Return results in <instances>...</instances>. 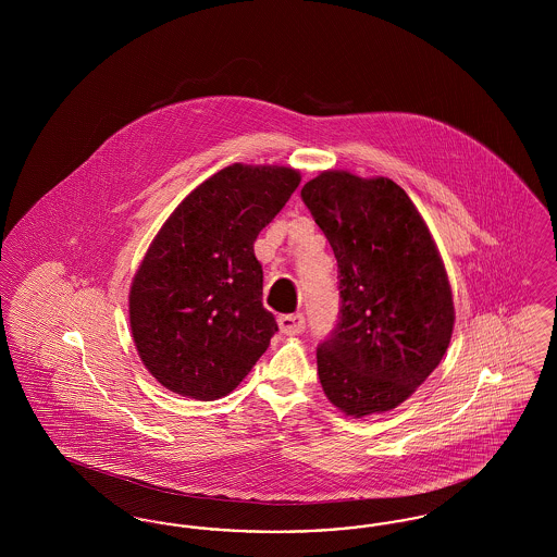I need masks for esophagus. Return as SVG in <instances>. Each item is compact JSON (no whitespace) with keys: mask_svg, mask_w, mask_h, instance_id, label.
Returning <instances> with one entry per match:
<instances>
[{"mask_svg":"<svg viewBox=\"0 0 557 557\" xmlns=\"http://www.w3.org/2000/svg\"><path fill=\"white\" fill-rule=\"evenodd\" d=\"M277 323H280V330H282L284 336H300L305 332V327H307L302 313L282 315V318L277 319Z\"/></svg>","mask_w":557,"mask_h":557,"instance_id":"esophagus-1","label":"esophagus"}]
</instances>
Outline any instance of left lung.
<instances>
[{
  "label": "left lung",
  "mask_w": 557,
  "mask_h": 557,
  "mask_svg": "<svg viewBox=\"0 0 557 557\" xmlns=\"http://www.w3.org/2000/svg\"><path fill=\"white\" fill-rule=\"evenodd\" d=\"M300 198L338 263L341 311L318 345L321 388L346 416L391 411L436 370L453 298L434 239L393 180L325 171Z\"/></svg>",
  "instance_id": "left-lung-1"
}]
</instances>
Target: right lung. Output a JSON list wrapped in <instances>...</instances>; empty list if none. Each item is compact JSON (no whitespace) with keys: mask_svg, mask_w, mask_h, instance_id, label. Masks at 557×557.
<instances>
[{"mask_svg":"<svg viewBox=\"0 0 557 557\" xmlns=\"http://www.w3.org/2000/svg\"><path fill=\"white\" fill-rule=\"evenodd\" d=\"M300 175L232 164L166 219L133 277V341L148 371L177 395L232 393L277 332L263 307L261 230L286 207Z\"/></svg>","mask_w":557,"mask_h":557,"instance_id":"1","label":"right lung"}]
</instances>
